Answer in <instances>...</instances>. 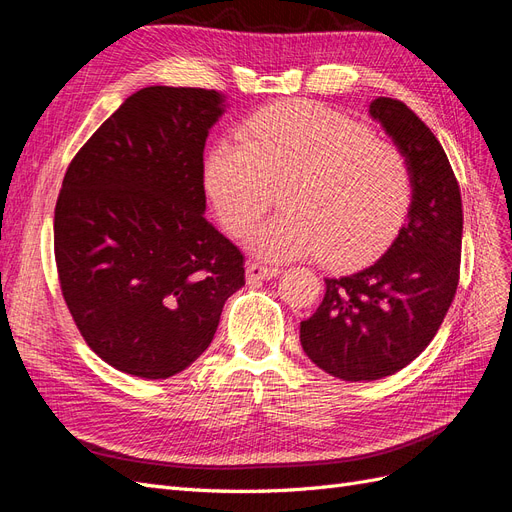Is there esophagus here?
<instances>
[{"label": "esophagus", "mask_w": 512, "mask_h": 512, "mask_svg": "<svg viewBox=\"0 0 512 512\" xmlns=\"http://www.w3.org/2000/svg\"><path fill=\"white\" fill-rule=\"evenodd\" d=\"M277 273H280V269H277V267L260 265V262H250V265H247L245 277H247V282H250V284H256L260 280H271V277H275Z\"/></svg>", "instance_id": "1"}]
</instances>
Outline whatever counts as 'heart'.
I'll return each mask as SVG.
<instances>
[{
    "label": "heart",
    "instance_id": "obj_1",
    "mask_svg": "<svg viewBox=\"0 0 512 512\" xmlns=\"http://www.w3.org/2000/svg\"><path fill=\"white\" fill-rule=\"evenodd\" d=\"M205 160V188L230 235L245 237L269 211L275 190L284 211L258 226L250 247L271 260L318 256L324 265H363L404 228L414 198L404 153L363 123L314 102L260 108Z\"/></svg>",
    "mask_w": 512,
    "mask_h": 512
}]
</instances>
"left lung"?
<instances>
[{
	"label": "left lung",
	"mask_w": 512,
	"mask_h": 512,
	"mask_svg": "<svg viewBox=\"0 0 512 512\" xmlns=\"http://www.w3.org/2000/svg\"><path fill=\"white\" fill-rule=\"evenodd\" d=\"M369 115L410 164L408 220L374 265L327 277L322 303L301 322L305 354L348 382L391 376L429 346L455 299L461 262V192L438 138L401 100L376 98Z\"/></svg>",
	"instance_id": "left-lung-1"
}]
</instances>
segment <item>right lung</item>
I'll list each match as a JSON object with an SVG mask.
<instances>
[{
	"instance_id": "obj_1",
	"label": "right lung",
	"mask_w": 512,
	"mask_h": 512,
	"mask_svg": "<svg viewBox=\"0 0 512 512\" xmlns=\"http://www.w3.org/2000/svg\"><path fill=\"white\" fill-rule=\"evenodd\" d=\"M224 96L145 87L70 162L55 205V262L87 346L166 380L190 367L245 286L243 254L205 218L203 151Z\"/></svg>"
}]
</instances>
